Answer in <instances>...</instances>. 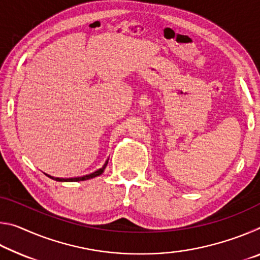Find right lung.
<instances>
[{"label": "right lung", "instance_id": "obj_1", "mask_svg": "<svg viewBox=\"0 0 260 260\" xmlns=\"http://www.w3.org/2000/svg\"><path fill=\"white\" fill-rule=\"evenodd\" d=\"M108 161L109 159L104 162V165L101 167V169H99L98 171H95V172L90 173V174H87V175H83V177H78V178H70V179H59V178H54V177H50V175H48L50 179L52 180H56V181H85V180H88V179H93L95 177H99V175L102 174L104 172L105 167H107L108 165Z\"/></svg>", "mask_w": 260, "mask_h": 260}]
</instances>
